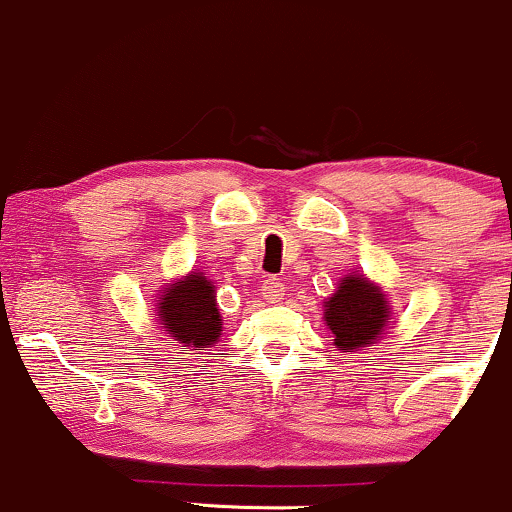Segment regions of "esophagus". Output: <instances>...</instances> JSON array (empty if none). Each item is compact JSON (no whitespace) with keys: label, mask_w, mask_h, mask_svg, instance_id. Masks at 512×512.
Masks as SVG:
<instances>
[{"label":"esophagus","mask_w":512,"mask_h":512,"mask_svg":"<svg viewBox=\"0 0 512 512\" xmlns=\"http://www.w3.org/2000/svg\"><path fill=\"white\" fill-rule=\"evenodd\" d=\"M261 290H263V297H266L268 302H280V300H283V295H285L283 280L275 278V275H268V278L263 280Z\"/></svg>","instance_id":"34e87169"}]
</instances>
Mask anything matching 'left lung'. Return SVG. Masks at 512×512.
I'll return each instance as SVG.
<instances>
[{
    "mask_svg": "<svg viewBox=\"0 0 512 512\" xmlns=\"http://www.w3.org/2000/svg\"><path fill=\"white\" fill-rule=\"evenodd\" d=\"M326 326L333 333L336 348L353 353L380 338L387 321L389 304L384 295L363 275H350L338 285L336 295L324 304Z\"/></svg>",
    "mask_w": 512,
    "mask_h": 512,
    "instance_id": "left-lung-1",
    "label": "left lung"
}]
</instances>
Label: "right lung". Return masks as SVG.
Segmentation results:
<instances>
[{
    "label": "right lung",
    "mask_w": 512,
    "mask_h": 512,
    "mask_svg": "<svg viewBox=\"0 0 512 512\" xmlns=\"http://www.w3.org/2000/svg\"><path fill=\"white\" fill-rule=\"evenodd\" d=\"M159 319L174 341L188 343L195 350L212 346L222 331L215 287L200 273H191L181 283L166 287L159 297Z\"/></svg>",
    "instance_id": "1"
}]
</instances>
